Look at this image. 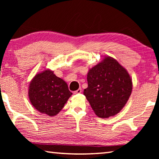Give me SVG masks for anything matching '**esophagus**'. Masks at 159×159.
I'll use <instances>...</instances> for the list:
<instances>
[{
  "label": "esophagus",
  "mask_w": 159,
  "mask_h": 159,
  "mask_svg": "<svg viewBox=\"0 0 159 159\" xmlns=\"http://www.w3.org/2000/svg\"><path fill=\"white\" fill-rule=\"evenodd\" d=\"M82 92V89H79L78 90H76V91H74V94H78V93H80Z\"/></svg>",
  "instance_id": "obj_1"
}]
</instances>
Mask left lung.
Wrapping results in <instances>:
<instances>
[{"mask_svg": "<svg viewBox=\"0 0 159 159\" xmlns=\"http://www.w3.org/2000/svg\"><path fill=\"white\" fill-rule=\"evenodd\" d=\"M84 95L98 117L108 118L120 112L128 102L133 82L127 70L111 57L89 69Z\"/></svg>", "mask_w": 159, "mask_h": 159, "instance_id": "8db88e82", "label": "left lung"}]
</instances>
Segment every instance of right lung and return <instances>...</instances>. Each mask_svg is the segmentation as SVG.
Returning a JSON list of instances; mask_svg holds the SVG:
<instances>
[{"mask_svg": "<svg viewBox=\"0 0 159 159\" xmlns=\"http://www.w3.org/2000/svg\"><path fill=\"white\" fill-rule=\"evenodd\" d=\"M28 93L35 109L50 117L58 114L72 95L65 80L57 77L49 69L33 77L29 84Z\"/></svg>", "mask_w": 159, "mask_h": 159, "instance_id": "1", "label": "right lung"}]
</instances>
